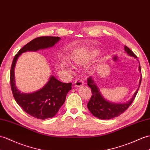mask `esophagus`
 Here are the masks:
<instances>
[{"label":"esophagus","mask_w":150,"mask_h":150,"mask_svg":"<svg viewBox=\"0 0 150 150\" xmlns=\"http://www.w3.org/2000/svg\"><path fill=\"white\" fill-rule=\"evenodd\" d=\"M74 83H75V86H76V87H80V86H83V82L82 81V79H76L75 81V82H74Z\"/></svg>","instance_id":"obj_1"}]
</instances>
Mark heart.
<instances>
[{
    "mask_svg": "<svg viewBox=\"0 0 150 150\" xmlns=\"http://www.w3.org/2000/svg\"><path fill=\"white\" fill-rule=\"evenodd\" d=\"M97 54H98V52L94 51L91 54H90V56H91V57H93L96 56ZM73 61H74L75 63L77 64H83L86 62L87 59L85 57H83V56H76L74 59H73ZM68 69L71 71L72 69L70 67H68Z\"/></svg>",
    "mask_w": 150,
    "mask_h": 150,
    "instance_id": "obj_1",
    "label": "heart"
}]
</instances>
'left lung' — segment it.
<instances>
[{
	"label": "left lung",
	"mask_w": 150,
	"mask_h": 150,
	"mask_svg": "<svg viewBox=\"0 0 150 150\" xmlns=\"http://www.w3.org/2000/svg\"><path fill=\"white\" fill-rule=\"evenodd\" d=\"M124 48L125 51L128 55L133 56L135 58H137L136 55L127 46H125ZM139 69L140 72H141L140 65L139 67ZM141 78L140 81H139V88L134 93L132 99L127 103L121 104L111 103L104 98L102 95H101L99 89L96 85V83L94 81L92 76H89L88 79V85L91 89L92 92V96L88 103V108L89 110L94 116L101 120H110L120 116L121 114H123L130 106L132 103L133 102L135 98V96H136L138 92L139 86H140Z\"/></svg>",
	"instance_id": "left-lung-1"
}]
</instances>
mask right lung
Masks as SVG:
<instances>
[{"instance_id": "1", "label": "right lung", "mask_w": 150, "mask_h": 150, "mask_svg": "<svg viewBox=\"0 0 150 150\" xmlns=\"http://www.w3.org/2000/svg\"><path fill=\"white\" fill-rule=\"evenodd\" d=\"M61 38L54 36H41L35 38L26 44L14 57L10 71L11 88L16 103L27 114L40 120L54 117L63 105L66 96L71 89L72 83L61 82L51 76L43 88L33 93H22L16 88L14 69L18 57L27 51L36 52L52 47Z\"/></svg>"}]
</instances>
